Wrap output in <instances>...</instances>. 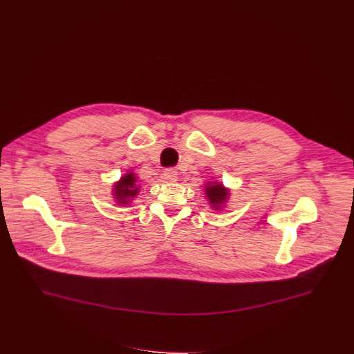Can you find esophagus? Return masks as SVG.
Here are the masks:
<instances>
[{
  "instance_id": "34e87169",
  "label": "esophagus",
  "mask_w": 354,
  "mask_h": 354,
  "mask_svg": "<svg viewBox=\"0 0 354 354\" xmlns=\"http://www.w3.org/2000/svg\"><path fill=\"white\" fill-rule=\"evenodd\" d=\"M163 178L169 180V182H176L178 180V171L172 169V168H168L163 171Z\"/></svg>"
}]
</instances>
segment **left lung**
<instances>
[{
    "label": "left lung",
    "mask_w": 354,
    "mask_h": 354,
    "mask_svg": "<svg viewBox=\"0 0 354 354\" xmlns=\"http://www.w3.org/2000/svg\"><path fill=\"white\" fill-rule=\"evenodd\" d=\"M205 195H206V199L212 209L222 210L225 207L226 202L229 201L230 189L229 187H226L223 183L214 180V182H207L205 185Z\"/></svg>",
    "instance_id": "obj_1"
}]
</instances>
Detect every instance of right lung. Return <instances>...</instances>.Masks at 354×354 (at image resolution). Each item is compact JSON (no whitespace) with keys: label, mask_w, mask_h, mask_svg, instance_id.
<instances>
[{"label":"right lung","mask_w":354,"mask_h":354,"mask_svg":"<svg viewBox=\"0 0 354 354\" xmlns=\"http://www.w3.org/2000/svg\"><path fill=\"white\" fill-rule=\"evenodd\" d=\"M138 178L135 175V172L128 171L127 174H124L120 180H116L112 186V196L113 201L116 202V205L121 206H127L131 205L133 198L138 196L140 186L136 185Z\"/></svg>","instance_id":"1"}]
</instances>
